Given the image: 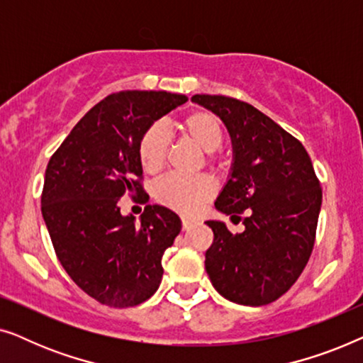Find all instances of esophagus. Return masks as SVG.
<instances>
[{
	"label": "esophagus",
	"instance_id": "34e87169",
	"mask_svg": "<svg viewBox=\"0 0 363 363\" xmlns=\"http://www.w3.org/2000/svg\"><path fill=\"white\" fill-rule=\"evenodd\" d=\"M182 225H183V230L188 231L193 226V221L188 220V218H182Z\"/></svg>",
	"mask_w": 363,
	"mask_h": 363
}]
</instances>
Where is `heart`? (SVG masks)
Segmentation results:
<instances>
[{"label":"heart","mask_w":363,"mask_h":363,"mask_svg":"<svg viewBox=\"0 0 363 363\" xmlns=\"http://www.w3.org/2000/svg\"><path fill=\"white\" fill-rule=\"evenodd\" d=\"M183 137L191 140L203 152L213 153L223 145V128L211 112L196 111L178 123ZM168 150L167 130L160 123H153L138 140V160L147 173H158L165 165ZM215 195V185L210 178H183L168 175L155 185V198L162 205L180 213H195Z\"/></svg>","instance_id":"1"}]
</instances>
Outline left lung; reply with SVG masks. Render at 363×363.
Here are the masks:
<instances>
[{"label":"left lung","instance_id":"obj_1","mask_svg":"<svg viewBox=\"0 0 363 363\" xmlns=\"http://www.w3.org/2000/svg\"><path fill=\"white\" fill-rule=\"evenodd\" d=\"M221 118L233 145L230 175L215 208L245 231L208 220L215 240L205 267L215 289L241 306H266L291 289L309 261L322 205L320 183L302 143L250 104L196 94Z\"/></svg>","mask_w":363,"mask_h":363}]
</instances>
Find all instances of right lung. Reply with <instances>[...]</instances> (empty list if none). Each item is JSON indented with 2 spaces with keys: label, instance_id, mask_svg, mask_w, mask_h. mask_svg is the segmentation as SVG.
Wrapping results in <instances>:
<instances>
[{
  "label": "right lung",
  "instance_id": "obj_1",
  "mask_svg": "<svg viewBox=\"0 0 363 363\" xmlns=\"http://www.w3.org/2000/svg\"><path fill=\"white\" fill-rule=\"evenodd\" d=\"M186 101L165 91L111 94L76 123L48 163L41 211L57 259L101 304H142L160 286L163 252L182 231L180 218L147 205L137 221L122 215L118 200L143 193L142 133Z\"/></svg>",
  "mask_w": 363,
  "mask_h": 363
}]
</instances>
